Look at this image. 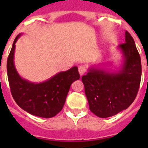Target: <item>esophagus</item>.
<instances>
[{
  "label": "esophagus",
  "instance_id": "obj_1",
  "mask_svg": "<svg viewBox=\"0 0 148 148\" xmlns=\"http://www.w3.org/2000/svg\"><path fill=\"white\" fill-rule=\"evenodd\" d=\"M78 72H79V74H80L81 76H82L86 72V67L84 66H80L78 67Z\"/></svg>",
  "mask_w": 148,
  "mask_h": 148
}]
</instances>
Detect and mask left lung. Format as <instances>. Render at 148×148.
I'll list each match as a JSON object with an SVG mask.
<instances>
[{"mask_svg":"<svg viewBox=\"0 0 148 148\" xmlns=\"http://www.w3.org/2000/svg\"><path fill=\"white\" fill-rule=\"evenodd\" d=\"M123 62L113 71L104 65L91 66L82 77L90 111L101 118L115 116L133 102L141 80V59L133 38L125 32V42L118 46Z\"/></svg>","mask_w":148,"mask_h":148,"instance_id":"8db88e82","label":"left lung"}]
</instances>
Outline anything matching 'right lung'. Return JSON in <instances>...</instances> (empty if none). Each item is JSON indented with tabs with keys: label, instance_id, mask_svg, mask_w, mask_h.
Instances as JSON below:
<instances>
[{
	"label": "right lung",
	"instance_id": "right-lung-1",
	"mask_svg": "<svg viewBox=\"0 0 148 148\" xmlns=\"http://www.w3.org/2000/svg\"><path fill=\"white\" fill-rule=\"evenodd\" d=\"M21 35L16 37L7 61L12 95L18 106L28 113L39 117H53L63 108L71 84L80 78L77 67L58 72L39 83L24 79L19 74L14 63L16 42Z\"/></svg>",
	"mask_w": 148,
	"mask_h": 148
}]
</instances>
